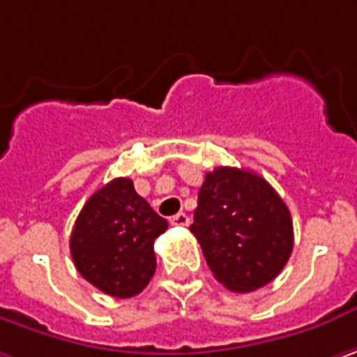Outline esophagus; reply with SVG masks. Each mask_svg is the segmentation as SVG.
I'll return each mask as SVG.
<instances>
[{"label":"esophagus","instance_id":"34e87169","mask_svg":"<svg viewBox=\"0 0 357 357\" xmlns=\"http://www.w3.org/2000/svg\"><path fill=\"white\" fill-rule=\"evenodd\" d=\"M169 224H172V226H188V224H190V216H188L185 212H178L176 216L169 218Z\"/></svg>","mask_w":357,"mask_h":357}]
</instances>
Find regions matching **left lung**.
Returning <instances> with one entry per match:
<instances>
[{"instance_id": "1", "label": "left lung", "mask_w": 357, "mask_h": 357, "mask_svg": "<svg viewBox=\"0 0 357 357\" xmlns=\"http://www.w3.org/2000/svg\"><path fill=\"white\" fill-rule=\"evenodd\" d=\"M190 230L216 281L234 293L271 283L293 250L287 204L266 179L238 167L206 174Z\"/></svg>"}]
</instances>
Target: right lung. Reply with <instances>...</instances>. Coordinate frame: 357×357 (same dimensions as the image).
Returning <instances> with one entry per match:
<instances>
[{"label": "right lung", "instance_id": "add662e5", "mask_svg": "<svg viewBox=\"0 0 357 357\" xmlns=\"http://www.w3.org/2000/svg\"><path fill=\"white\" fill-rule=\"evenodd\" d=\"M167 220L141 198L129 178H116L84 204L70 234L76 271L98 291L129 299L155 273L153 242Z\"/></svg>", "mask_w": 357, "mask_h": 357}]
</instances>
